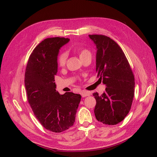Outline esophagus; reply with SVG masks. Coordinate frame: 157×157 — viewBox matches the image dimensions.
Wrapping results in <instances>:
<instances>
[{
  "label": "esophagus",
  "instance_id": "1",
  "mask_svg": "<svg viewBox=\"0 0 157 157\" xmlns=\"http://www.w3.org/2000/svg\"><path fill=\"white\" fill-rule=\"evenodd\" d=\"M81 96H82V98H85L86 96H89L90 94H91V93H90V92H88V91H85V90H83V91L81 92Z\"/></svg>",
  "mask_w": 157,
  "mask_h": 157
}]
</instances>
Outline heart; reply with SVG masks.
<instances>
[{
    "instance_id": "heart-1",
    "label": "heart",
    "mask_w": 157,
    "mask_h": 157,
    "mask_svg": "<svg viewBox=\"0 0 157 157\" xmlns=\"http://www.w3.org/2000/svg\"><path fill=\"white\" fill-rule=\"evenodd\" d=\"M77 52L78 53L80 58H81L82 57L84 56V55L90 53V52L87 50H78ZM66 61H67V54H66L65 53L61 54L58 56V63L59 66H60V67H63V66L66 63Z\"/></svg>"
}]
</instances>
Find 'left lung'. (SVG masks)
<instances>
[{
  "mask_svg": "<svg viewBox=\"0 0 157 157\" xmlns=\"http://www.w3.org/2000/svg\"><path fill=\"white\" fill-rule=\"evenodd\" d=\"M96 46V72L106 86L101 96L93 95L96 100L94 113L103 124L115 125L129 113L134 95L135 81L124 52L111 38L89 35Z\"/></svg>",
  "mask_w": 157,
  "mask_h": 157,
  "instance_id": "left-lung-1",
  "label": "left lung"
}]
</instances>
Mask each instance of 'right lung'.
<instances>
[{
    "mask_svg": "<svg viewBox=\"0 0 157 157\" xmlns=\"http://www.w3.org/2000/svg\"><path fill=\"white\" fill-rule=\"evenodd\" d=\"M69 40L63 37L42 40L31 53L25 73L27 99L35 116L46 130L57 133L73 125L81 99L80 94L61 95L56 90L58 56L60 48Z\"/></svg>",
    "mask_w": 157,
    "mask_h": 157,
    "instance_id": "1",
    "label": "right lung"
}]
</instances>
